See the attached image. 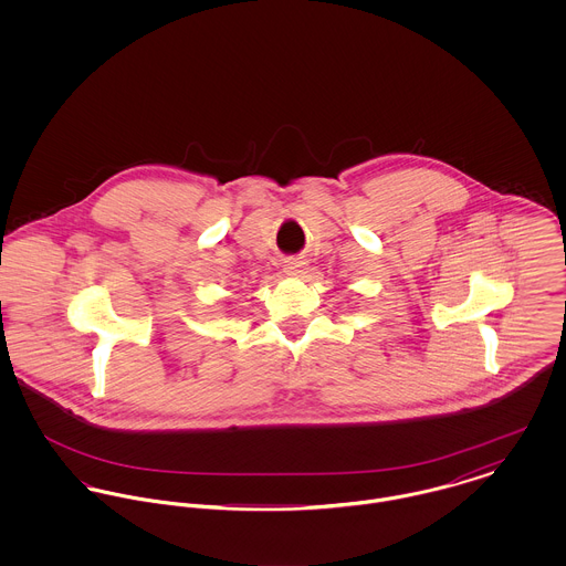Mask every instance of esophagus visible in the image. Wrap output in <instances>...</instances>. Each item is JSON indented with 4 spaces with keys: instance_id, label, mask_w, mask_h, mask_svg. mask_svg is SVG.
Returning a JSON list of instances; mask_svg holds the SVG:
<instances>
[{
    "instance_id": "34e87169",
    "label": "esophagus",
    "mask_w": 566,
    "mask_h": 566,
    "mask_svg": "<svg viewBox=\"0 0 566 566\" xmlns=\"http://www.w3.org/2000/svg\"><path fill=\"white\" fill-rule=\"evenodd\" d=\"M305 263L303 261H298V259H292V261H287L285 263V272L290 274V276H303L305 274Z\"/></svg>"
}]
</instances>
